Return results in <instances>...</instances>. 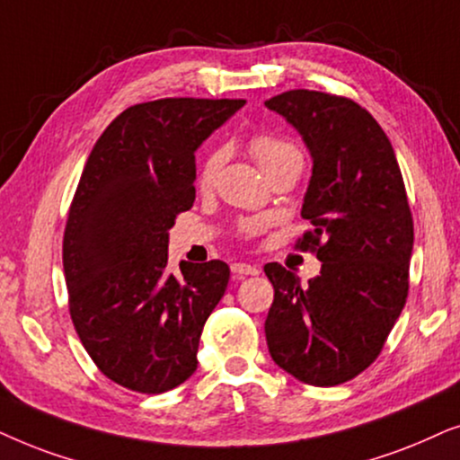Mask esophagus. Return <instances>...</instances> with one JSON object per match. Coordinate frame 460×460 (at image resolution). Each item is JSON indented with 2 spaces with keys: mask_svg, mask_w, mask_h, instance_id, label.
<instances>
[{
  "mask_svg": "<svg viewBox=\"0 0 460 460\" xmlns=\"http://www.w3.org/2000/svg\"><path fill=\"white\" fill-rule=\"evenodd\" d=\"M231 271L235 275H259L261 269L254 265H248V262H234V265H231Z\"/></svg>",
  "mask_w": 460,
  "mask_h": 460,
  "instance_id": "esophagus-1",
  "label": "esophagus"
}]
</instances>
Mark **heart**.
<instances>
[{"instance_id": "1", "label": "heart", "mask_w": 460, "mask_h": 460, "mask_svg": "<svg viewBox=\"0 0 460 460\" xmlns=\"http://www.w3.org/2000/svg\"><path fill=\"white\" fill-rule=\"evenodd\" d=\"M250 153L256 159V164L265 170V174L273 172L275 168L284 166L288 162H296L303 159L301 151L296 149V145H292L290 140L273 137V134H254L250 138ZM225 153L223 149H210L204 153V157L198 164V187L199 189H210L217 181L218 170L223 166Z\"/></svg>"}]
</instances>
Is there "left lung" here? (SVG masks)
<instances>
[{
    "label": "left lung",
    "mask_w": 460,
    "mask_h": 460,
    "mask_svg": "<svg viewBox=\"0 0 460 460\" xmlns=\"http://www.w3.org/2000/svg\"><path fill=\"white\" fill-rule=\"evenodd\" d=\"M265 107L314 157L301 210L314 229L296 246L322 261L307 286L279 262L265 265L275 290L269 353L298 381L334 387L375 362L406 305L412 212L387 134L351 98L288 90Z\"/></svg>",
    "instance_id": "left-lung-1"
}]
</instances>
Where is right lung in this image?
<instances>
[{
	"instance_id": "right-lung-1",
	"label": "right lung",
	"mask_w": 460,
	"mask_h": 460,
	"mask_svg": "<svg viewBox=\"0 0 460 460\" xmlns=\"http://www.w3.org/2000/svg\"><path fill=\"white\" fill-rule=\"evenodd\" d=\"M243 98H159L119 113L96 140L63 237L69 314L96 368L164 394L198 368L204 323L229 284L223 261L168 271V231L195 201V149Z\"/></svg>"
}]
</instances>
